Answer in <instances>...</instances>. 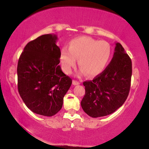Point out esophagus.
Masks as SVG:
<instances>
[{"mask_svg": "<svg viewBox=\"0 0 149 149\" xmlns=\"http://www.w3.org/2000/svg\"><path fill=\"white\" fill-rule=\"evenodd\" d=\"M72 84L74 85H79V82L77 81H76V80H73Z\"/></svg>", "mask_w": 149, "mask_h": 149, "instance_id": "esophagus-1", "label": "esophagus"}]
</instances>
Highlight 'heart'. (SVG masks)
I'll list each match as a JSON object with an SVG mask.
<instances>
[{
    "label": "heart",
    "mask_w": 149,
    "mask_h": 149,
    "mask_svg": "<svg viewBox=\"0 0 149 149\" xmlns=\"http://www.w3.org/2000/svg\"><path fill=\"white\" fill-rule=\"evenodd\" d=\"M111 56L112 49L108 42L79 37L70 42L69 50L62 49L60 59L62 69L66 74L71 73L78 59L81 74L86 72L89 76H95L104 71Z\"/></svg>",
    "instance_id": "1"
}]
</instances>
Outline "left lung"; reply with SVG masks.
I'll use <instances>...</instances> for the list:
<instances>
[{
    "mask_svg": "<svg viewBox=\"0 0 149 149\" xmlns=\"http://www.w3.org/2000/svg\"><path fill=\"white\" fill-rule=\"evenodd\" d=\"M132 74V60L116 42L114 56L104 71L92 81L84 82L85 95L81 105L84 112L93 118L114 112L127 99Z\"/></svg>",
    "mask_w": 149,
    "mask_h": 149,
    "instance_id": "obj_1",
    "label": "left lung"
}]
</instances>
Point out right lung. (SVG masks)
Here are the masks:
<instances>
[{
	"mask_svg": "<svg viewBox=\"0 0 149 149\" xmlns=\"http://www.w3.org/2000/svg\"><path fill=\"white\" fill-rule=\"evenodd\" d=\"M56 35H41L25 47L17 63V89L35 114L52 116L62 107L72 80L62 72Z\"/></svg>",
	"mask_w": 149,
	"mask_h": 149,
	"instance_id": "1",
	"label": "right lung"
}]
</instances>
